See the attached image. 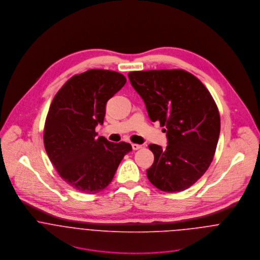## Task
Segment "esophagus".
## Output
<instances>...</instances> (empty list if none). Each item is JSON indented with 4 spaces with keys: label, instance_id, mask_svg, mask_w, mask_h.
I'll return each mask as SVG.
<instances>
[{
    "label": "esophagus",
    "instance_id": "1",
    "mask_svg": "<svg viewBox=\"0 0 260 260\" xmlns=\"http://www.w3.org/2000/svg\"><path fill=\"white\" fill-rule=\"evenodd\" d=\"M132 148H133V150H139V149L142 148V145H139V144H132Z\"/></svg>",
    "mask_w": 260,
    "mask_h": 260
}]
</instances>
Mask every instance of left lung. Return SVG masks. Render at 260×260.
Returning a JSON list of instances; mask_svg holds the SVG:
<instances>
[{"label": "left lung", "instance_id": "obj_1", "mask_svg": "<svg viewBox=\"0 0 260 260\" xmlns=\"http://www.w3.org/2000/svg\"><path fill=\"white\" fill-rule=\"evenodd\" d=\"M128 77L150 120L166 127V148L149 145L154 154L149 181L164 192L183 191L213 160L220 133L218 108L201 81L184 70L134 71Z\"/></svg>", "mask_w": 260, "mask_h": 260}]
</instances>
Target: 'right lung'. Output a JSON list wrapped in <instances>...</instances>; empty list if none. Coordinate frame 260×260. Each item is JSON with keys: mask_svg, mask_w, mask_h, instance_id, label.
Returning a JSON list of instances; mask_svg holds the SVG:
<instances>
[{"mask_svg": "<svg viewBox=\"0 0 260 260\" xmlns=\"http://www.w3.org/2000/svg\"><path fill=\"white\" fill-rule=\"evenodd\" d=\"M126 83L110 70L92 69L70 78L54 97L44 128L46 152L61 178L76 190L94 194L111 183L115 172L132 151L126 142L96 137L106 103Z\"/></svg>", "mask_w": 260, "mask_h": 260, "instance_id": "1", "label": "right lung"}]
</instances>
